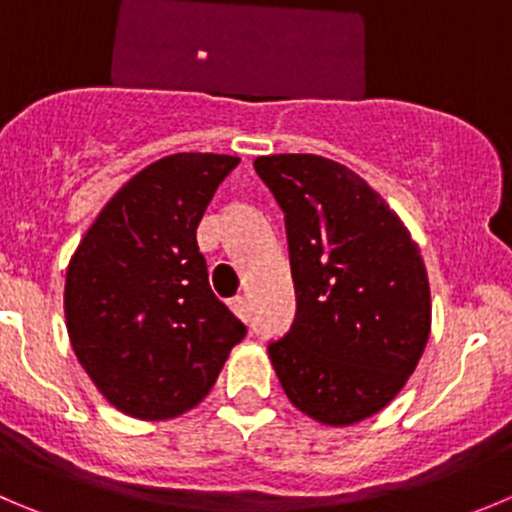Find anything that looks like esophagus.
Masks as SVG:
<instances>
[{
    "mask_svg": "<svg viewBox=\"0 0 512 512\" xmlns=\"http://www.w3.org/2000/svg\"><path fill=\"white\" fill-rule=\"evenodd\" d=\"M230 307H232V312H235L237 317H242V320H247V317H250V307H247V300L242 295L232 297Z\"/></svg>",
    "mask_w": 512,
    "mask_h": 512,
    "instance_id": "34e87169",
    "label": "esophagus"
}]
</instances>
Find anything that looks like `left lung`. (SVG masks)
I'll list each match as a JSON object with an SVG mask.
<instances>
[{
  "mask_svg": "<svg viewBox=\"0 0 512 512\" xmlns=\"http://www.w3.org/2000/svg\"><path fill=\"white\" fill-rule=\"evenodd\" d=\"M285 215L297 310L267 342L290 403L350 425L390 403L430 335V287L418 245L365 180L317 155L257 157Z\"/></svg>",
  "mask_w": 512,
  "mask_h": 512,
  "instance_id": "obj_1",
  "label": "left lung"
}]
</instances>
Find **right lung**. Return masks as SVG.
Wrapping results in <instances>:
<instances>
[{
	"label": "right lung",
	"mask_w": 512,
	"mask_h": 512,
	"mask_svg": "<svg viewBox=\"0 0 512 512\" xmlns=\"http://www.w3.org/2000/svg\"><path fill=\"white\" fill-rule=\"evenodd\" d=\"M237 165L202 152L162 157L107 202L69 262L74 355L132 418H175L200 403L247 335L210 290L197 245V225Z\"/></svg>",
	"instance_id": "1"
}]
</instances>
